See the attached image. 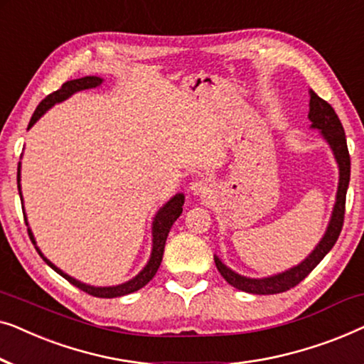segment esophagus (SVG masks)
<instances>
[{
  "label": "esophagus",
  "mask_w": 364,
  "mask_h": 364,
  "mask_svg": "<svg viewBox=\"0 0 364 364\" xmlns=\"http://www.w3.org/2000/svg\"><path fill=\"white\" fill-rule=\"evenodd\" d=\"M191 192L197 197H207L208 193H212V182L207 177L197 178L191 183Z\"/></svg>",
  "instance_id": "34e87169"
}]
</instances>
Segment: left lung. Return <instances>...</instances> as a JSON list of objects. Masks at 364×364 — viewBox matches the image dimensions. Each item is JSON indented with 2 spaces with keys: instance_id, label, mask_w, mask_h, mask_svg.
<instances>
[{
  "instance_id": "1",
  "label": "left lung",
  "mask_w": 364,
  "mask_h": 364,
  "mask_svg": "<svg viewBox=\"0 0 364 364\" xmlns=\"http://www.w3.org/2000/svg\"><path fill=\"white\" fill-rule=\"evenodd\" d=\"M308 119L311 122V129L320 131L321 137L325 139L328 146H330L333 157L338 164V191L335 205H333V212L328 222L325 235L321 237V240L316 243V247L313 248L310 255L305 260H301L298 265L288 268L285 272L277 273V275L263 277V278H250L240 273L233 272L232 268H228L217 255H213L215 260L217 270L220 272V275L230 283L232 287H235L237 290L253 293V295H275V293H282L290 290V288L296 287L323 258L326 257V253L331 250L335 245L340 232L343 228V218H345V202H346V191L350 186V171H351V162H350V154H348L346 146V136L345 129H343L340 119H338L335 109H333L326 101H323L321 97H318L315 92L310 89V112H308Z\"/></svg>"
}]
</instances>
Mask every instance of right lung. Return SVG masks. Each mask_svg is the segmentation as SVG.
<instances>
[{
  "label": "right lung",
  "mask_w": 364,
  "mask_h": 364,
  "mask_svg": "<svg viewBox=\"0 0 364 364\" xmlns=\"http://www.w3.org/2000/svg\"><path fill=\"white\" fill-rule=\"evenodd\" d=\"M102 81H104V79L97 77V76H84V77L73 79V81L64 82L61 89H58V91H54L53 94H49V96H46L41 102H39V106L36 107V111H34V114H33L31 121H29V124H28V129H31L34 124H36L39 119H41L44 114H46L49 109L54 106V104L66 101V99L73 96V94H76L79 91H84V89L99 87L102 84ZM19 182H21V162L18 164V192H19V197H21V205H23L21 183H19ZM183 200H186V196H183V193H176V196H173L171 200L166 202L161 208H159L156 217H154V220H152V250H151V257H149V262L146 263V267H144L136 277L131 278V280L124 282V283H121V285H112V287L87 285V283L79 282L74 277L68 275V273H64L61 268H58L51 260H48V258L43 255V252L39 250V247L36 245V238H34L31 228H29L26 212H23V213H24V222H26V225H28L29 238H31V242L34 243V247H36L39 255L43 257V260L46 262L54 272L59 273V275H61L63 278H66L69 283H73V285L77 287L79 290L89 293V295L97 296V298H117V296H124V295H129V293L141 290V288L146 287L147 283L152 280L154 275H156L159 267H161L162 255H164V247H166L167 235H168V232H171L173 222H176L177 218L181 217Z\"/></svg>",
  "instance_id": "right-lung-1"
}]
</instances>
